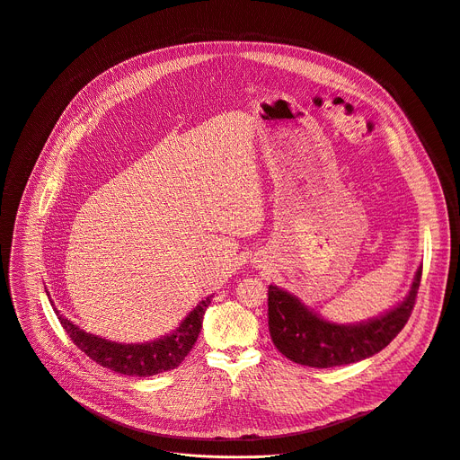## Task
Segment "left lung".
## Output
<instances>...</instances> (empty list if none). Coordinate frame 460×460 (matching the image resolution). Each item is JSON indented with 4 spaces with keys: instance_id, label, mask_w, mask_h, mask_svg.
Here are the masks:
<instances>
[{
    "instance_id": "left-lung-1",
    "label": "left lung",
    "mask_w": 460,
    "mask_h": 460,
    "mask_svg": "<svg viewBox=\"0 0 460 460\" xmlns=\"http://www.w3.org/2000/svg\"><path fill=\"white\" fill-rule=\"evenodd\" d=\"M422 279L419 268L409 296L389 314L359 324H336L310 312L288 291L270 286L268 315L275 347L291 361L328 368L361 361L384 350L405 326Z\"/></svg>"
}]
</instances>
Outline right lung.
Instances as JSON below:
<instances>
[{
  "mask_svg": "<svg viewBox=\"0 0 460 460\" xmlns=\"http://www.w3.org/2000/svg\"><path fill=\"white\" fill-rule=\"evenodd\" d=\"M211 305V297L203 299L180 324V328L169 336H164L157 341L141 343V345H122L113 343L92 333L80 330L71 321H67L58 310L57 317L71 341L84 352L88 358H92L95 363L127 376H154L164 370L176 368L185 356L194 347L198 333L201 330L203 314L207 306Z\"/></svg>",
  "mask_w": 460,
  "mask_h": 460,
  "instance_id": "right-lung-1",
  "label": "right lung"
}]
</instances>
